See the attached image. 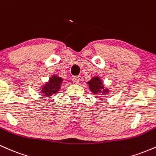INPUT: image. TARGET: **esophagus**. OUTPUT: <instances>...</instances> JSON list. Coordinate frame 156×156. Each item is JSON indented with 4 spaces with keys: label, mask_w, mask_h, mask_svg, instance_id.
I'll return each mask as SVG.
<instances>
[{
    "label": "esophagus",
    "mask_w": 156,
    "mask_h": 156,
    "mask_svg": "<svg viewBox=\"0 0 156 156\" xmlns=\"http://www.w3.org/2000/svg\"><path fill=\"white\" fill-rule=\"evenodd\" d=\"M72 81H73V83H75V84H77V83H79V81H80V78H79V76H75V77H73V79H72Z\"/></svg>",
    "instance_id": "34e87169"
}]
</instances>
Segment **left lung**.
<instances>
[{"label": "left lung", "mask_w": 156, "mask_h": 156, "mask_svg": "<svg viewBox=\"0 0 156 156\" xmlns=\"http://www.w3.org/2000/svg\"><path fill=\"white\" fill-rule=\"evenodd\" d=\"M87 83L89 84V89H90L91 92L94 94H101L102 95H105L109 93L110 91L108 88H105L103 81L98 76L93 77L92 79L87 82Z\"/></svg>", "instance_id": "left-lung-1"}]
</instances>
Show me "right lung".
I'll use <instances>...</instances> for the list:
<instances>
[{
  "label": "right lung",
  "mask_w": 156,
  "mask_h": 156,
  "mask_svg": "<svg viewBox=\"0 0 156 156\" xmlns=\"http://www.w3.org/2000/svg\"><path fill=\"white\" fill-rule=\"evenodd\" d=\"M62 82H63L62 78L58 76H54V75L52 76L48 82L41 86V88H42L41 92L42 95L46 98H49L53 94L58 92L62 87Z\"/></svg>",
  "instance_id": "add662e5"
}]
</instances>
